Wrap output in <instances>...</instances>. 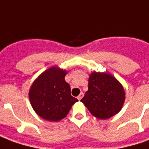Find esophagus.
<instances>
[{
	"label": "esophagus",
	"instance_id": "1",
	"mask_svg": "<svg viewBox=\"0 0 149 149\" xmlns=\"http://www.w3.org/2000/svg\"><path fill=\"white\" fill-rule=\"evenodd\" d=\"M83 97H84V93H83V92H81V93H80V95L77 97V99L78 100H81Z\"/></svg>",
	"mask_w": 149,
	"mask_h": 149
}]
</instances>
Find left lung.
Returning a JSON list of instances; mask_svg holds the SVG:
<instances>
[{
  "instance_id": "obj_1",
  "label": "left lung",
  "mask_w": 149,
  "mask_h": 149,
  "mask_svg": "<svg viewBox=\"0 0 149 149\" xmlns=\"http://www.w3.org/2000/svg\"><path fill=\"white\" fill-rule=\"evenodd\" d=\"M125 98V90L114 77L94 72L88 79V89L81 101L94 116L106 120L120 111Z\"/></svg>"
}]
</instances>
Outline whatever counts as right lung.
I'll return each mask as SVG.
<instances>
[{
	"instance_id": "1",
	"label": "right lung",
	"mask_w": 149,
	"mask_h": 149,
	"mask_svg": "<svg viewBox=\"0 0 149 149\" xmlns=\"http://www.w3.org/2000/svg\"><path fill=\"white\" fill-rule=\"evenodd\" d=\"M66 71L52 67L37 78L29 91V100L35 112L45 120L58 121L78 101L71 96V88L65 81Z\"/></svg>"
}]
</instances>
